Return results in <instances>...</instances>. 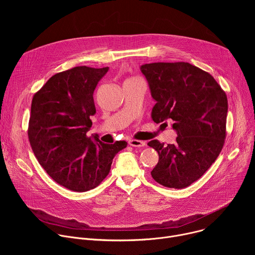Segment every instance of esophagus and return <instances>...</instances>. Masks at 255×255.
Instances as JSON below:
<instances>
[{
    "label": "esophagus",
    "instance_id": "obj_1",
    "mask_svg": "<svg viewBox=\"0 0 255 255\" xmlns=\"http://www.w3.org/2000/svg\"><path fill=\"white\" fill-rule=\"evenodd\" d=\"M129 144L133 147H143L145 146V142L141 141V140H137V139H132L129 141Z\"/></svg>",
    "mask_w": 255,
    "mask_h": 255
}]
</instances>
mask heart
I'll list each match as a JSON object with an SVG mask.
<instances>
[{"label":"heart","mask_w":255,"mask_h":255,"mask_svg":"<svg viewBox=\"0 0 255 255\" xmlns=\"http://www.w3.org/2000/svg\"><path fill=\"white\" fill-rule=\"evenodd\" d=\"M130 80H132V79H130Z\"/></svg>","instance_id":"1"}]
</instances>
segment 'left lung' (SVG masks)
<instances>
[{
    "label": "left lung",
    "instance_id": "8db88e82",
    "mask_svg": "<svg viewBox=\"0 0 255 255\" xmlns=\"http://www.w3.org/2000/svg\"><path fill=\"white\" fill-rule=\"evenodd\" d=\"M151 96L156 101L151 118L155 123L172 120L174 144L151 140L158 163L151 171L166 188L184 189L198 180L219 156L226 138V93L209 72L189 62L143 64Z\"/></svg>",
    "mask_w": 255,
    "mask_h": 255
}]
</instances>
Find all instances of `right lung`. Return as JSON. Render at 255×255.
<instances>
[{
    "label": "right lung",
    "mask_w": 255,
    "mask_h": 255,
    "mask_svg": "<svg viewBox=\"0 0 255 255\" xmlns=\"http://www.w3.org/2000/svg\"><path fill=\"white\" fill-rule=\"evenodd\" d=\"M109 67L76 66L51 77L32 99L28 137L48 175L61 187L83 193L110 172L126 141L106 144L87 135L95 115L94 91Z\"/></svg>",
    "instance_id": "obj_1"
}]
</instances>
